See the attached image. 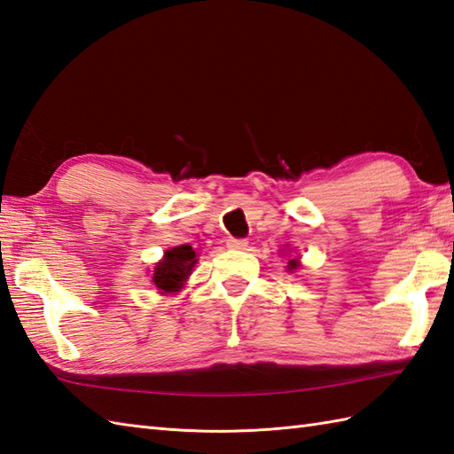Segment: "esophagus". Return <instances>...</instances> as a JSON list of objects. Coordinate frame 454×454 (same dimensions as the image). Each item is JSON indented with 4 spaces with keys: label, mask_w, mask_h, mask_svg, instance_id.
<instances>
[{
    "label": "esophagus",
    "mask_w": 454,
    "mask_h": 454,
    "mask_svg": "<svg viewBox=\"0 0 454 454\" xmlns=\"http://www.w3.org/2000/svg\"><path fill=\"white\" fill-rule=\"evenodd\" d=\"M227 247L233 250H245L248 247V240L247 239H229Z\"/></svg>",
    "instance_id": "1"
}]
</instances>
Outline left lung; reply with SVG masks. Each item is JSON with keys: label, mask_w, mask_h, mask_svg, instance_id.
<instances>
[{"label": "left lung", "mask_w": 454, "mask_h": 454, "mask_svg": "<svg viewBox=\"0 0 454 454\" xmlns=\"http://www.w3.org/2000/svg\"><path fill=\"white\" fill-rule=\"evenodd\" d=\"M295 268H297V262L291 260V262H289V270H295Z\"/></svg>", "instance_id": "8db88e82"}]
</instances>
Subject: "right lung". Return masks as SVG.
<instances>
[{"instance_id":"1","label":"right lung","mask_w":454,"mask_h":454,"mask_svg":"<svg viewBox=\"0 0 454 454\" xmlns=\"http://www.w3.org/2000/svg\"><path fill=\"white\" fill-rule=\"evenodd\" d=\"M196 264V250L190 245H180L170 248L165 253L163 262H159L153 274V284L165 291L173 294L183 287L184 279L188 278L192 266Z\"/></svg>"}]
</instances>
